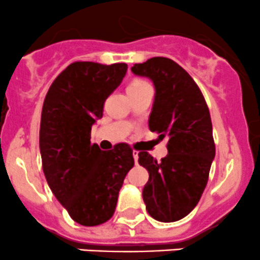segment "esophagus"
I'll use <instances>...</instances> for the list:
<instances>
[{"mask_svg": "<svg viewBox=\"0 0 260 260\" xmlns=\"http://www.w3.org/2000/svg\"><path fill=\"white\" fill-rule=\"evenodd\" d=\"M133 158H135V164L138 165V152L133 151Z\"/></svg>", "mask_w": 260, "mask_h": 260, "instance_id": "esophagus-1", "label": "esophagus"}]
</instances>
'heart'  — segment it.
<instances>
[{
  "label": "heart",
  "mask_w": 260,
  "mask_h": 260,
  "mask_svg": "<svg viewBox=\"0 0 260 260\" xmlns=\"http://www.w3.org/2000/svg\"><path fill=\"white\" fill-rule=\"evenodd\" d=\"M143 84H146V81L143 80H133L132 83L128 85V89H132V88H136V86H140V85H143Z\"/></svg>",
  "instance_id": "heart-1"
}]
</instances>
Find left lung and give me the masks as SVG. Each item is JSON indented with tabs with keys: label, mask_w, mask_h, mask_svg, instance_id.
<instances>
[{
	"label": "left lung",
	"mask_w": 260,
	"mask_h": 260,
	"mask_svg": "<svg viewBox=\"0 0 260 260\" xmlns=\"http://www.w3.org/2000/svg\"><path fill=\"white\" fill-rule=\"evenodd\" d=\"M132 73L153 83L148 127L161 140L169 138L161 162L146 151L138 153V164L149 174L143 201L153 219L177 221L193 210L208 183L215 157L210 112L198 84L174 60L151 57L135 64Z\"/></svg>",
	"instance_id": "1"
}]
</instances>
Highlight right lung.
Returning <instances> with one entry per match:
<instances>
[{"instance_id": "add662e5", "label": "right lung", "mask_w": 260, "mask_h": 260, "mask_svg": "<svg viewBox=\"0 0 260 260\" xmlns=\"http://www.w3.org/2000/svg\"><path fill=\"white\" fill-rule=\"evenodd\" d=\"M127 64L75 61L52 81L40 123V153L49 187L70 217L95 226L113 216L118 193L135 165L133 151L118 143L102 151L90 143L91 125L119 86Z\"/></svg>"}]
</instances>
